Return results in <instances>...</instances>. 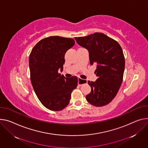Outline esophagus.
<instances>
[{"mask_svg":"<svg viewBox=\"0 0 148 148\" xmlns=\"http://www.w3.org/2000/svg\"><path fill=\"white\" fill-rule=\"evenodd\" d=\"M87 83V81L86 79H83L80 78H78V85L79 86H82V85Z\"/></svg>","mask_w":148,"mask_h":148,"instance_id":"esophagus-1","label":"esophagus"}]
</instances>
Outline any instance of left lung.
Wrapping results in <instances>:
<instances>
[{
    "label": "left lung",
    "instance_id": "1",
    "mask_svg": "<svg viewBox=\"0 0 148 148\" xmlns=\"http://www.w3.org/2000/svg\"><path fill=\"white\" fill-rule=\"evenodd\" d=\"M89 52L91 65L97 64L96 81H88L91 91L86 97L91 104L100 107L112 101L123 81L125 60L119 44L103 33L74 38Z\"/></svg>",
    "mask_w": 148,
    "mask_h": 148
}]
</instances>
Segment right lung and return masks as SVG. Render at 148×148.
I'll return each instance as SVG.
<instances>
[{"label": "right lung", "mask_w": 148, "mask_h": 148, "mask_svg": "<svg viewBox=\"0 0 148 148\" xmlns=\"http://www.w3.org/2000/svg\"><path fill=\"white\" fill-rule=\"evenodd\" d=\"M74 44L72 38L49 36L39 41L30 53L32 85L39 101L51 110L60 111L68 106L77 86V77L65 78L58 73L63 70L66 52Z\"/></svg>", "instance_id": "1"}]
</instances>
